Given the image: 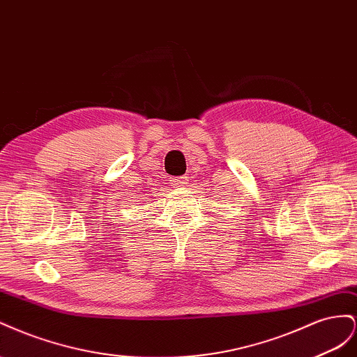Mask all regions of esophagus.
I'll list each match as a JSON object with an SVG mask.
<instances>
[{
  "label": "esophagus",
  "mask_w": 357,
  "mask_h": 357,
  "mask_svg": "<svg viewBox=\"0 0 357 357\" xmlns=\"http://www.w3.org/2000/svg\"><path fill=\"white\" fill-rule=\"evenodd\" d=\"M169 184H172L175 188H184L188 184L187 176H176V178H169Z\"/></svg>",
  "instance_id": "esophagus-1"
}]
</instances>
